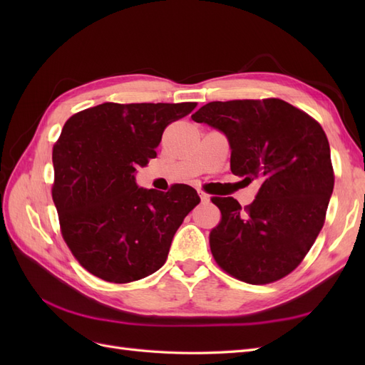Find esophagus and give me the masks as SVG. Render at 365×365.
<instances>
[{
  "instance_id": "34e87169",
  "label": "esophagus",
  "mask_w": 365,
  "mask_h": 365,
  "mask_svg": "<svg viewBox=\"0 0 365 365\" xmlns=\"http://www.w3.org/2000/svg\"><path fill=\"white\" fill-rule=\"evenodd\" d=\"M197 193H200V197H201V201L204 202V204H207V202H210V196L207 195V193H204L202 190H197Z\"/></svg>"
}]
</instances>
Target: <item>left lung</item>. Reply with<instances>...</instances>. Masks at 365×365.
Instances as JSON below:
<instances>
[{"label":"left lung","mask_w":365,"mask_h":365,"mask_svg":"<svg viewBox=\"0 0 365 365\" xmlns=\"http://www.w3.org/2000/svg\"><path fill=\"white\" fill-rule=\"evenodd\" d=\"M192 118L227 135L231 172L260 182L244 208L235 197H212L222 216L210 231L216 263L250 284L283 279L314 245L334 192L322 125L280 98L210 102Z\"/></svg>","instance_id":"left-lung-1"}]
</instances>
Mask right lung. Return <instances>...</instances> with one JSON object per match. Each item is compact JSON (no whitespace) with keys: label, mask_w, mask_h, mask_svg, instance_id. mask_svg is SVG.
Instances as JSON below:
<instances>
[{"label":"right lung","mask_w":365,"mask_h":365,"mask_svg":"<svg viewBox=\"0 0 365 365\" xmlns=\"http://www.w3.org/2000/svg\"><path fill=\"white\" fill-rule=\"evenodd\" d=\"M195 102L111 103L71 115L53 146L61 233L73 256L96 277L129 283L158 271L176 230L200 204L193 187L141 189L137 168L157 157L164 129Z\"/></svg>","instance_id":"1"}]
</instances>
